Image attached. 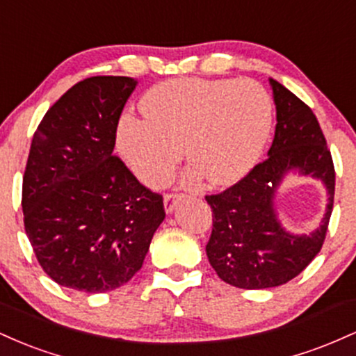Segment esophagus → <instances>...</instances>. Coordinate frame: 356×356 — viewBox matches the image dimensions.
<instances>
[{
	"label": "esophagus",
	"instance_id": "obj_1",
	"mask_svg": "<svg viewBox=\"0 0 356 356\" xmlns=\"http://www.w3.org/2000/svg\"><path fill=\"white\" fill-rule=\"evenodd\" d=\"M184 194L181 192H169V194H165L164 197V207L167 212H172L175 209V206H177L179 201H182Z\"/></svg>",
	"mask_w": 356,
	"mask_h": 356
}]
</instances>
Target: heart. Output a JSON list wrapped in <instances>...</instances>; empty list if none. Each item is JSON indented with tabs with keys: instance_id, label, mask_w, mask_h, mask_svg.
Wrapping results in <instances>:
<instances>
[{
	"instance_id": "1",
	"label": "heart",
	"mask_w": 356,
	"mask_h": 356,
	"mask_svg": "<svg viewBox=\"0 0 356 356\" xmlns=\"http://www.w3.org/2000/svg\"><path fill=\"white\" fill-rule=\"evenodd\" d=\"M144 113L124 112L115 140L140 181L161 186L181 161L209 184H231L256 164L271 130V99L254 80L177 79L155 85Z\"/></svg>"
}]
</instances>
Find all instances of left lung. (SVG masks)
Segmentation results:
<instances>
[{
	"label": "left lung",
	"mask_w": 356,
	"mask_h": 356,
	"mask_svg": "<svg viewBox=\"0 0 356 356\" xmlns=\"http://www.w3.org/2000/svg\"><path fill=\"white\" fill-rule=\"evenodd\" d=\"M269 83L277 124L268 159L234 186L206 195L212 209L209 263L220 280L243 289L275 288L300 275L321 251L333 211L334 165L316 117L280 81ZM289 170L320 178L329 191L322 226L309 236L286 233L277 222L272 199Z\"/></svg>",
	"instance_id": "obj_1"
}]
</instances>
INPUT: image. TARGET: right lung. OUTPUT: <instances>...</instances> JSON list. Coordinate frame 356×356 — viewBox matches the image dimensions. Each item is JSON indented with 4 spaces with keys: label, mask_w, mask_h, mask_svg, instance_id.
Here are the masks:
<instances>
[{
    "label": "right lung",
    "mask_w": 356,
    "mask_h": 356,
    "mask_svg": "<svg viewBox=\"0 0 356 356\" xmlns=\"http://www.w3.org/2000/svg\"><path fill=\"white\" fill-rule=\"evenodd\" d=\"M130 76H90L36 129L23 175L24 231L43 271L81 293H105L144 264L164 199L113 155Z\"/></svg>",
    "instance_id": "right-lung-1"
}]
</instances>
